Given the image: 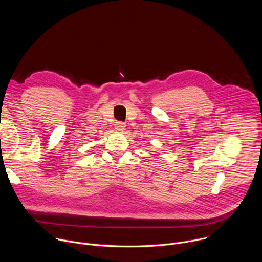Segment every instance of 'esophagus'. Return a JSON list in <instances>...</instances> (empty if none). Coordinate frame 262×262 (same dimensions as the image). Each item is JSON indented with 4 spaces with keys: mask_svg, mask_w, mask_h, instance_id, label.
<instances>
[{
    "mask_svg": "<svg viewBox=\"0 0 262 262\" xmlns=\"http://www.w3.org/2000/svg\"><path fill=\"white\" fill-rule=\"evenodd\" d=\"M124 128H125V123H123V122H116V124H115V129L116 130L122 132V130H124Z\"/></svg>",
    "mask_w": 262,
    "mask_h": 262,
    "instance_id": "obj_1",
    "label": "esophagus"
}]
</instances>
